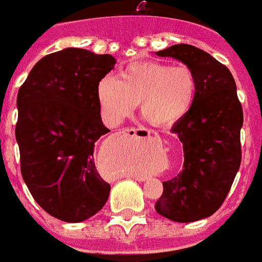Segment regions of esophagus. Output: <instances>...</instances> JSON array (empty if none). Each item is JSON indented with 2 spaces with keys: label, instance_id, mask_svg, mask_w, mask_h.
<instances>
[{
  "label": "esophagus",
  "instance_id": "1",
  "mask_svg": "<svg viewBox=\"0 0 262 262\" xmlns=\"http://www.w3.org/2000/svg\"><path fill=\"white\" fill-rule=\"evenodd\" d=\"M141 130H143V129H141ZM125 132L127 133V135H130V136H137V129H135V127H130V129H125ZM147 133H148V136L151 135L150 130L147 132ZM154 135L157 136V133H154Z\"/></svg>",
  "mask_w": 262,
  "mask_h": 262
}]
</instances>
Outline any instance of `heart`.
Returning a JSON list of instances; mask_svg holds the SVG:
<instances>
[{
  "label": "heart",
  "mask_w": 262,
  "mask_h": 262,
  "mask_svg": "<svg viewBox=\"0 0 262 262\" xmlns=\"http://www.w3.org/2000/svg\"><path fill=\"white\" fill-rule=\"evenodd\" d=\"M197 94V77L186 65L136 62L97 86V100L110 125L130 116L140 101L141 114L154 126H170L190 111Z\"/></svg>",
  "instance_id": "heart-1"
}]
</instances>
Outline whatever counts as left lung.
Returning <instances> with one entry per match:
<instances>
[{"label": "left lung", "instance_id": "left-lung-1", "mask_svg": "<svg viewBox=\"0 0 262 262\" xmlns=\"http://www.w3.org/2000/svg\"><path fill=\"white\" fill-rule=\"evenodd\" d=\"M156 54L178 59L197 77L190 111L170 129L183 144V169L162 182L156 203L160 215L187 224L211 216L229 193L242 161L243 110L230 71L208 52L176 44Z\"/></svg>", "mask_w": 262, "mask_h": 262}]
</instances>
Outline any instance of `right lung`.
<instances>
[{"mask_svg":"<svg viewBox=\"0 0 262 262\" xmlns=\"http://www.w3.org/2000/svg\"><path fill=\"white\" fill-rule=\"evenodd\" d=\"M115 63L110 54L65 48L41 58L17 93L23 180L42 210L65 222L89 220L110 195L111 186L94 164V144L110 132L97 86Z\"/></svg>","mask_w":262,"mask_h":262,"instance_id":"1","label":"right lung"}]
</instances>
